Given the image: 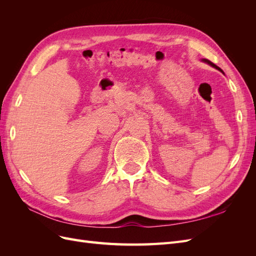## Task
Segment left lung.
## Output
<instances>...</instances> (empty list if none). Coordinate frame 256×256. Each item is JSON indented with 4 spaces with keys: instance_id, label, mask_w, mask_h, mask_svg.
<instances>
[{
    "instance_id": "1",
    "label": "left lung",
    "mask_w": 256,
    "mask_h": 256,
    "mask_svg": "<svg viewBox=\"0 0 256 256\" xmlns=\"http://www.w3.org/2000/svg\"><path fill=\"white\" fill-rule=\"evenodd\" d=\"M204 60V62H206V63H208V64H209V65H212V67H214V68H216V69H218V70H220V72H222V70H221V68H220V67H218V66H216V65H214V63H212V62H209V60Z\"/></svg>"
}]
</instances>
